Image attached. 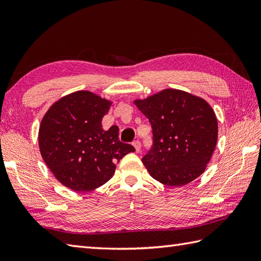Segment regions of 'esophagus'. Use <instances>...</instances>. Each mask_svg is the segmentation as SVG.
I'll use <instances>...</instances> for the list:
<instances>
[{
	"mask_svg": "<svg viewBox=\"0 0 261 261\" xmlns=\"http://www.w3.org/2000/svg\"><path fill=\"white\" fill-rule=\"evenodd\" d=\"M132 145H134V147L136 148V151L139 152L140 151V148H141V144L139 140H135L134 142H132Z\"/></svg>",
	"mask_w": 261,
	"mask_h": 261,
	"instance_id": "esophagus-1",
	"label": "esophagus"
}]
</instances>
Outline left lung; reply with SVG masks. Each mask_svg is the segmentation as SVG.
<instances>
[{
	"label": "left lung",
	"instance_id": "8db88e82",
	"mask_svg": "<svg viewBox=\"0 0 261 261\" xmlns=\"http://www.w3.org/2000/svg\"><path fill=\"white\" fill-rule=\"evenodd\" d=\"M135 105L149 120L152 147L142 157L149 174L168 187H182L206 170L217 144L215 112L205 99L164 89Z\"/></svg>",
	"mask_w": 261,
	"mask_h": 261
}]
</instances>
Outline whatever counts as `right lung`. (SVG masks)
<instances>
[{
	"label": "right lung",
	"instance_id": "1",
	"mask_svg": "<svg viewBox=\"0 0 261 261\" xmlns=\"http://www.w3.org/2000/svg\"><path fill=\"white\" fill-rule=\"evenodd\" d=\"M111 105L91 91L79 90L55 101L40 122V154L56 180L71 190L103 186L113 176L115 163L135 151L119 140L116 125L107 131L101 127Z\"/></svg>",
	"mask_w": 261,
	"mask_h": 261
}]
</instances>
